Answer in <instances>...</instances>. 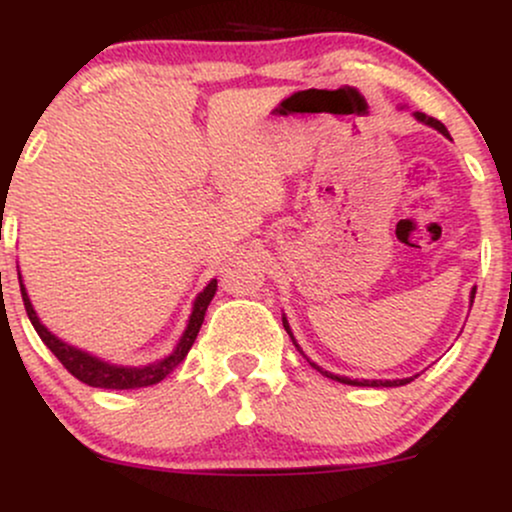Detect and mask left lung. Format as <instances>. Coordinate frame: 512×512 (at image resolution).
I'll return each instance as SVG.
<instances>
[{"label": "left lung", "instance_id": "8db88e82", "mask_svg": "<svg viewBox=\"0 0 512 512\" xmlns=\"http://www.w3.org/2000/svg\"><path fill=\"white\" fill-rule=\"evenodd\" d=\"M414 117L419 122H424V125H428V127H433V129H438L440 134H443V137H450L448 134V129H445V125L443 122H438V120H433V117H428V115H424V113H414ZM474 293H477V289H472V303H474ZM281 322H284V330L289 332V337L293 339V344H296V337H293V332H291V327H289V320H286L284 315H281ZM296 349L301 351L303 354V349L301 346L296 344ZM305 356V354H303ZM308 358V356H305ZM310 361V358H308ZM310 366H313L315 370H320L322 375H327V378H332V380H337V383H344V385H356V387H399V385H407V383H411V380L416 378V375H411V378H402V380H351V378H346V375H334V373H330V370H322L320 366H317V363H313L310 361Z\"/></svg>", "mask_w": 512, "mask_h": 512}]
</instances>
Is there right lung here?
I'll return each mask as SVG.
<instances>
[{"label":"right lung","instance_id":"obj_1","mask_svg":"<svg viewBox=\"0 0 512 512\" xmlns=\"http://www.w3.org/2000/svg\"><path fill=\"white\" fill-rule=\"evenodd\" d=\"M19 284H21V298H23V305H26L28 320H31V325L35 327V332H38V337L43 339L45 346H48L52 354L60 358L62 366L67 368L76 380H81V383L91 387H101V390H137V387H149V385L161 383L166 375L173 373V370L185 361L187 351L192 349V344H195L199 327H202L204 322V313H207L211 298H214L216 293V279H211L209 284L197 293L185 332H182V337L178 339V344H175V349L170 351L166 358H158L154 363H144V366H117V363L105 361L101 356H93L84 349H76V346L62 342L57 334H52L48 327L40 322L38 313L33 310V303L31 298H28L26 286H23L21 274H19Z\"/></svg>","mask_w":512,"mask_h":512}]
</instances>
